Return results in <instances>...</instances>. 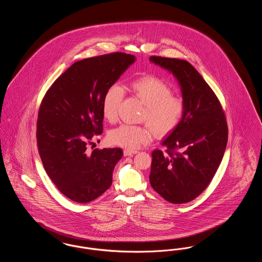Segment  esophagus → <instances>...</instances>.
Returning <instances> with one entry per match:
<instances>
[{
  "instance_id": "esophagus-1",
  "label": "esophagus",
  "mask_w": 262,
  "mask_h": 262,
  "mask_svg": "<svg viewBox=\"0 0 262 262\" xmlns=\"http://www.w3.org/2000/svg\"><path fill=\"white\" fill-rule=\"evenodd\" d=\"M137 153H138V151H137V150H124V155H125V156H133V155H135V154H137Z\"/></svg>"
}]
</instances>
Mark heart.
<instances>
[{"mask_svg":"<svg viewBox=\"0 0 262 262\" xmlns=\"http://www.w3.org/2000/svg\"><path fill=\"white\" fill-rule=\"evenodd\" d=\"M129 91L144 105L141 121L149 125H122L112 129L109 139L113 144L126 149H137L147 144L153 137H162L172 133L181 124L186 110L184 100L172 95L171 86L162 79L146 75L133 81ZM125 90L114 83L108 88L102 100L104 118L115 123L118 120L119 108L124 99Z\"/></svg>","mask_w":262,"mask_h":262,"instance_id":"b5f03b06","label":"heart"}]
</instances>
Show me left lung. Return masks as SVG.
Returning <instances> with one entry per match:
<instances>
[{
	"instance_id": "1",
	"label": "left lung",
	"mask_w": 262,
	"mask_h": 262,
	"mask_svg": "<svg viewBox=\"0 0 262 262\" xmlns=\"http://www.w3.org/2000/svg\"><path fill=\"white\" fill-rule=\"evenodd\" d=\"M149 60L173 74L186 105L181 124L162 141L166 153L152 152L150 185L164 200L186 203L207 187L222 161L226 117L213 90L189 62L158 56Z\"/></svg>"
}]
</instances>
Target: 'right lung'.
Returning <instances> with one entry per match:
<instances>
[{
  "instance_id": "obj_1",
  "label": "right lung",
  "mask_w": 262,
  "mask_h": 262,
  "mask_svg": "<svg viewBox=\"0 0 262 262\" xmlns=\"http://www.w3.org/2000/svg\"><path fill=\"white\" fill-rule=\"evenodd\" d=\"M136 61L116 52L72 64L46 92L38 112L37 146L44 169L68 199L86 203L112 185L121 148L88 152L103 132L102 100L106 90Z\"/></svg>"
}]
</instances>
